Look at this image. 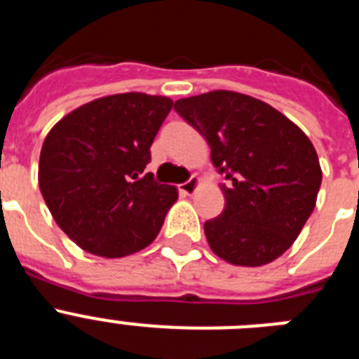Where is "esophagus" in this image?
<instances>
[{"instance_id":"esophagus-1","label":"esophagus","mask_w":359,"mask_h":359,"mask_svg":"<svg viewBox=\"0 0 359 359\" xmlns=\"http://www.w3.org/2000/svg\"><path fill=\"white\" fill-rule=\"evenodd\" d=\"M199 185H201V180H199V176H196L194 174V176H190L189 182H185L180 185V192L185 196H192L196 190H198Z\"/></svg>"}]
</instances>
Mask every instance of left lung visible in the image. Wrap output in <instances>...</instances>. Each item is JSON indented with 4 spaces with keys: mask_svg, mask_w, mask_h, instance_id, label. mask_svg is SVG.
Listing matches in <instances>:
<instances>
[{
    "mask_svg": "<svg viewBox=\"0 0 359 359\" xmlns=\"http://www.w3.org/2000/svg\"><path fill=\"white\" fill-rule=\"evenodd\" d=\"M174 109L207 138L212 163L226 180V207L205 223L212 252L248 268L278 259L315 210L322 183L306 133L269 104L237 91L180 98Z\"/></svg>",
    "mask_w": 359,
    "mask_h": 359,
    "instance_id": "1",
    "label": "left lung"
}]
</instances>
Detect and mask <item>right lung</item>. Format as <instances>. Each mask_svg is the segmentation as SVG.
<instances>
[{"mask_svg": "<svg viewBox=\"0 0 359 359\" xmlns=\"http://www.w3.org/2000/svg\"><path fill=\"white\" fill-rule=\"evenodd\" d=\"M170 109L169 97L109 95L73 109L46 135L41 194L59 228L84 252L118 259L160 233L177 190L144 170Z\"/></svg>", "mask_w": 359, "mask_h": 359, "instance_id": "add662e5", "label": "right lung"}]
</instances>
